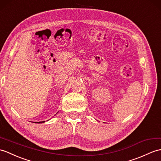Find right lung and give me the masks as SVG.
<instances>
[{
  "label": "right lung",
  "mask_w": 161,
  "mask_h": 161,
  "mask_svg": "<svg viewBox=\"0 0 161 161\" xmlns=\"http://www.w3.org/2000/svg\"><path fill=\"white\" fill-rule=\"evenodd\" d=\"M44 122H45V121H41V122H38V123H44Z\"/></svg>",
  "instance_id": "right-lung-1"
}]
</instances>
